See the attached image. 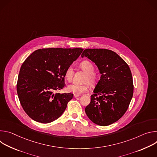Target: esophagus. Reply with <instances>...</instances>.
<instances>
[{
    "mask_svg": "<svg viewBox=\"0 0 157 157\" xmlns=\"http://www.w3.org/2000/svg\"><path fill=\"white\" fill-rule=\"evenodd\" d=\"M81 95L79 94H74V98H77V97H79Z\"/></svg>",
    "mask_w": 157,
    "mask_h": 157,
    "instance_id": "34e87169",
    "label": "esophagus"
}]
</instances>
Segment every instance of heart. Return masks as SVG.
Listing matches in <instances>:
<instances>
[{"label": "heart", "instance_id": "1", "mask_svg": "<svg viewBox=\"0 0 157 157\" xmlns=\"http://www.w3.org/2000/svg\"><path fill=\"white\" fill-rule=\"evenodd\" d=\"M80 68L87 74L84 78V82H88L90 84L94 82V68L93 64L89 61H84L80 63ZM74 74V70L72 66H68L65 71L64 77L67 81H71ZM89 89L87 83L79 84H71L66 87V90L68 93H71L75 94H81Z\"/></svg>", "mask_w": 157, "mask_h": 157}]
</instances>
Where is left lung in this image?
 Here are the masks:
<instances>
[{
    "label": "left lung",
    "mask_w": 157,
    "mask_h": 157,
    "mask_svg": "<svg viewBox=\"0 0 157 157\" xmlns=\"http://www.w3.org/2000/svg\"><path fill=\"white\" fill-rule=\"evenodd\" d=\"M87 57L97 66L101 74L85 108L88 118L94 124L107 126L125 113L133 96V85L129 66L116 53L106 49H86Z\"/></svg>",
    "instance_id": "8db88e82"
}]
</instances>
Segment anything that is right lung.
<instances>
[{"mask_svg": "<svg viewBox=\"0 0 157 157\" xmlns=\"http://www.w3.org/2000/svg\"><path fill=\"white\" fill-rule=\"evenodd\" d=\"M82 51V48L40 49L22 64L17 91L22 107L31 119L47 124L63 114L73 94L54 92L65 86V71Z\"/></svg>", "mask_w": 157, "mask_h": 157, "instance_id": "add662e5", "label": "right lung"}]
</instances>
